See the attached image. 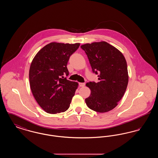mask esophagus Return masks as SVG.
Here are the masks:
<instances>
[{
	"label": "esophagus",
	"mask_w": 158,
	"mask_h": 158,
	"mask_svg": "<svg viewBox=\"0 0 158 158\" xmlns=\"http://www.w3.org/2000/svg\"><path fill=\"white\" fill-rule=\"evenodd\" d=\"M79 86H80L81 87H83V86H85V83H79Z\"/></svg>",
	"instance_id": "34e87169"
}]
</instances>
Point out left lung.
I'll list each match as a JSON object with an SVG mask.
<instances>
[{"label":"left lung","mask_w":158,"mask_h":158,"mask_svg":"<svg viewBox=\"0 0 158 158\" xmlns=\"http://www.w3.org/2000/svg\"><path fill=\"white\" fill-rule=\"evenodd\" d=\"M89 61L92 72L99 82H89L90 96L87 106L98 113L108 112L118 105L127 89L128 75L127 62L120 52L105 41L81 46Z\"/></svg>","instance_id":"8db88e82"}]
</instances>
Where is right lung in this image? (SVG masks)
Instances as JSON below:
<instances>
[{
	"instance_id": "add662e5",
	"label": "right lung",
	"mask_w": 158,
	"mask_h": 158,
	"mask_svg": "<svg viewBox=\"0 0 158 158\" xmlns=\"http://www.w3.org/2000/svg\"><path fill=\"white\" fill-rule=\"evenodd\" d=\"M79 43H51L41 48L32 61L29 79L32 93L38 104L49 114L66 111L78 86L69 81L67 64Z\"/></svg>"
}]
</instances>
